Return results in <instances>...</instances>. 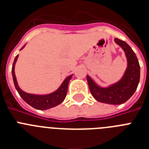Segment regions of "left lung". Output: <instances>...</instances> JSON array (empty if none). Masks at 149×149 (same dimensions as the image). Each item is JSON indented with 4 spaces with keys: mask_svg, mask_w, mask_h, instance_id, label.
Here are the masks:
<instances>
[{
    "mask_svg": "<svg viewBox=\"0 0 149 149\" xmlns=\"http://www.w3.org/2000/svg\"><path fill=\"white\" fill-rule=\"evenodd\" d=\"M115 42L125 51L127 60V67L122 79L108 87L103 88L98 86L89 76H86V78L91 94L97 101L118 105L126 102L136 90L140 77V66L135 53L125 41L116 38Z\"/></svg>",
    "mask_w": 149,
    "mask_h": 149,
    "instance_id": "1",
    "label": "left lung"
}]
</instances>
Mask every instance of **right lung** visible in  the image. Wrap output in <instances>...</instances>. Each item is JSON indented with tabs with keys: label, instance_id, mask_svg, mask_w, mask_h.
<instances>
[{
	"label": "right lung",
	"instance_id": "add662e5",
	"mask_svg": "<svg viewBox=\"0 0 149 149\" xmlns=\"http://www.w3.org/2000/svg\"><path fill=\"white\" fill-rule=\"evenodd\" d=\"M24 47V45L21 48V50ZM18 57V55H17L15 56V60H14V62H13V68H12L13 82H14L15 89L18 91V94L20 95L22 99L25 101L26 103H27L29 105L33 107V108L40 110H44L57 106V105L60 104V103H62L64 101L67 94L68 83H69V81L72 78V75L68 76V77H66L63 82V84H61V86L59 87V89L55 91V92H54V93H51V94L33 95L27 93L20 89L16 81V77H15V65Z\"/></svg>",
	"mask_w": 149,
	"mask_h": 149
}]
</instances>
